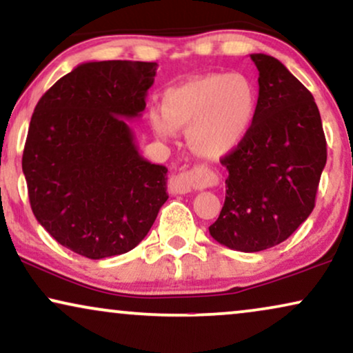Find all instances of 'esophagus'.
I'll use <instances>...</instances> for the list:
<instances>
[{"instance_id": "1", "label": "esophagus", "mask_w": 353, "mask_h": 353, "mask_svg": "<svg viewBox=\"0 0 353 353\" xmlns=\"http://www.w3.org/2000/svg\"><path fill=\"white\" fill-rule=\"evenodd\" d=\"M218 182L214 172H211L208 168H194L190 171L176 174L171 177L169 182V190L171 194H189L194 189H206V187H213Z\"/></svg>"}]
</instances>
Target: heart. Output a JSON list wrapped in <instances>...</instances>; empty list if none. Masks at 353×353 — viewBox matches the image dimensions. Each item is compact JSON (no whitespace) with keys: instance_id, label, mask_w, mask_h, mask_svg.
<instances>
[{"instance_id":"heart-1","label":"heart","mask_w":353,"mask_h":353,"mask_svg":"<svg viewBox=\"0 0 353 353\" xmlns=\"http://www.w3.org/2000/svg\"><path fill=\"white\" fill-rule=\"evenodd\" d=\"M163 112L150 110V128L158 137H176L189 128V143L205 158L232 153L250 132L258 110V92L242 74H206L168 88Z\"/></svg>"}]
</instances>
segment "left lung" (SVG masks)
Instances as JSON below:
<instances>
[{
    "mask_svg": "<svg viewBox=\"0 0 353 353\" xmlns=\"http://www.w3.org/2000/svg\"><path fill=\"white\" fill-rule=\"evenodd\" d=\"M258 74V110L245 140L221 159L225 200L210 225L216 242L261 252L284 242L314 208L326 164V139L313 95L279 59L250 54Z\"/></svg>",
    "mask_w": 353,
    "mask_h": 353,
    "instance_id": "8db88e82",
    "label": "left lung"
}]
</instances>
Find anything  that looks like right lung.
Masks as SVG:
<instances>
[{
	"mask_svg": "<svg viewBox=\"0 0 353 353\" xmlns=\"http://www.w3.org/2000/svg\"><path fill=\"white\" fill-rule=\"evenodd\" d=\"M157 63L90 61L37 103L22 171L35 218L61 245L101 260L147 236L168 200V168L140 154L128 121L142 116Z\"/></svg>",
	"mask_w": 353,
	"mask_h": 353,
	"instance_id": "1",
	"label": "right lung"
}]
</instances>
